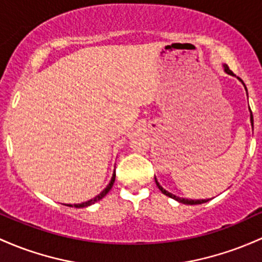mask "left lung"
<instances>
[{
    "label": "left lung",
    "mask_w": 262,
    "mask_h": 262,
    "mask_svg": "<svg viewBox=\"0 0 262 262\" xmlns=\"http://www.w3.org/2000/svg\"><path fill=\"white\" fill-rule=\"evenodd\" d=\"M223 67H224V72H225V73L230 74V76H234V73H232V72L229 70V67H228V66H226V64H224ZM237 79L240 80L241 83H243V84H244V87H245V91H246V93H248V89H246V85H245V83L243 82V79H240V78H238V77H237ZM249 109H250V107H249ZM250 122H251V125H252V128H254V117H252V112H251V109H250ZM155 183H157V186H158V188H159V190L162 191L164 195H166V196L171 198V199H174V200L179 201V203H182V204H186V205H198V204H204V203H206V201H209V199H199V200H192V199H185V198H179V196H177V195H174V194H171V192H169L168 190H165V189H164L163 186L160 185L159 183H158L157 178H155Z\"/></svg>",
    "instance_id": "left-lung-1"
}]
</instances>
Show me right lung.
Returning a JSON list of instances; mask_svg holds the SVG:
<instances>
[{
	"instance_id": "right-lung-1",
	"label": "right lung",
	"mask_w": 262,
	"mask_h": 262,
	"mask_svg": "<svg viewBox=\"0 0 262 262\" xmlns=\"http://www.w3.org/2000/svg\"><path fill=\"white\" fill-rule=\"evenodd\" d=\"M114 180H116V171H114L113 175H112L111 182H109V184H108L107 186H105L104 190H103L102 192H99V194L97 195L96 198H93V199H91V200H88V201H84V203H80V204H73V205H72V204H67V206H74V208H87V206L93 205V204H96L97 201L102 200L103 198H104L105 195L108 194L109 190H111V189H112V186H113Z\"/></svg>"
}]
</instances>
